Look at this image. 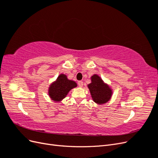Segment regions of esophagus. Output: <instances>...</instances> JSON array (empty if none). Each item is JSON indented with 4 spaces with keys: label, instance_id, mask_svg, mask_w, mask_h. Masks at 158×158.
<instances>
[{
    "label": "esophagus",
    "instance_id": "esophagus-1",
    "mask_svg": "<svg viewBox=\"0 0 158 158\" xmlns=\"http://www.w3.org/2000/svg\"><path fill=\"white\" fill-rule=\"evenodd\" d=\"M78 84L79 85V87H82L83 86V82L82 81H78Z\"/></svg>",
    "mask_w": 158,
    "mask_h": 158
}]
</instances>
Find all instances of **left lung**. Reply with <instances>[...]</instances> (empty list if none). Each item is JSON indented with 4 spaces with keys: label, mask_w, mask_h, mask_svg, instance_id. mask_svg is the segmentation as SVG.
Segmentation results:
<instances>
[{
    "label": "left lung",
    "mask_w": 158,
    "mask_h": 158,
    "mask_svg": "<svg viewBox=\"0 0 158 158\" xmlns=\"http://www.w3.org/2000/svg\"><path fill=\"white\" fill-rule=\"evenodd\" d=\"M91 80L92 82L88 85V87L94 102L98 104L107 103L111 98L112 89L97 74L93 75Z\"/></svg>",
    "instance_id": "1"
}]
</instances>
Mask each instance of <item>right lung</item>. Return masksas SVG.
Instances as JSON below:
<instances>
[{
	"label": "right lung",
	"mask_w": 158,
	"mask_h": 158,
	"mask_svg": "<svg viewBox=\"0 0 158 158\" xmlns=\"http://www.w3.org/2000/svg\"><path fill=\"white\" fill-rule=\"evenodd\" d=\"M77 84L73 80L67 78L65 74H60L56 80L52 83L49 88V95L52 100L57 102L63 99L73 88Z\"/></svg>",
	"instance_id": "right-lung-1"
}]
</instances>
